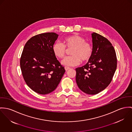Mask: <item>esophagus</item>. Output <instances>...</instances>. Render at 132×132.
<instances>
[{
	"mask_svg": "<svg viewBox=\"0 0 132 132\" xmlns=\"http://www.w3.org/2000/svg\"><path fill=\"white\" fill-rule=\"evenodd\" d=\"M65 69L66 71H67L69 69H70V67H65Z\"/></svg>",
	"mask_w": 132,
	"mask_h": 132,
	"instance_id": "esophagus-1",
	"label": "esophagus"
}]
</instances>
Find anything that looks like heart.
Instances as JSON below:
<instances>
[{"label":"heart","instance_id":"1","mask_svg":"<svg viewBox=\"0 0 132 132\" xmlns=\"http://www.w3.org/2000/svg\"><path fill=\"white\" fill-rule=\"evenodd\" d=\"M64 45L59 42L53 44L52 50L55 56L58 58H63L66 49H71V56L63 59L61 63L66 66H75L80 63L86 62L92 56L93 48L90 44L86 42V39L81 36L73 35L66 37L63 39Z\"/></svg>","mask_w":132,"mask_h":132}]
</instances>
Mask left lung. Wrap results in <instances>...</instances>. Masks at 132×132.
<instances>
[{"mask_svg": "<svg viewBox=\"0 0 132 132\" xmlns=\"http://www.w3.org/2000/svg\"><path fill=\"white\" fill-rule=\"evenodd\" d=\"M93 55L84 66L75 69L78 88L89 95H96L110 84L117 67L116 51L111 43L102 35L92 34Z\"/></svg>", "mask_w": 132, "mask_h": 132, "instance_id": "obj_1", "label": "left lung"}]
</instances>
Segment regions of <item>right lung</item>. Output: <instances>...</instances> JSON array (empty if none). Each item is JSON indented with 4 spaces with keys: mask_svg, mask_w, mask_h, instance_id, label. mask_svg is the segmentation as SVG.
<instances>
[{
    "mask_svg": "<svg viewBox=\"0 0 132 132\" xmlns=\"http://www.w3.org/2000/svg\"><path fill=\"white\" fill-rule=\"evenodd\" d=\"M58 37L54 32L35 35L26 43L21 55L20 67L24 79L39 94L54 91L65 72L52 50Z\"/></svg>",
    "mask_w": 132,
    "mask_h": 132,
    "instance_id": "obj_1",
    "label": "right lung"
}]
</instances>
